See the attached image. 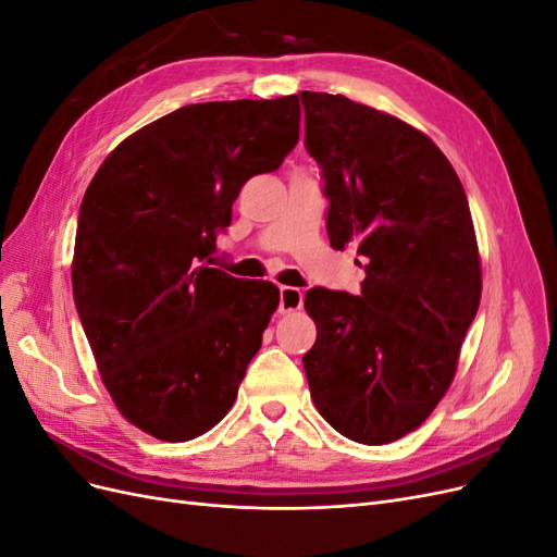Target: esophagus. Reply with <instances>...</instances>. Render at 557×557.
I'll use <instances>...</instances> for the list:
<instances>
[{
	"mask_svg": "<svg viewBox=\"0 0 557 557\" xmlns=\"http://www.w3.org/2000/svg\"><path fill=\"white\" fill-rule=\"evenodd\" d=\"M278 313H293L299 311L301 305H305V293L299 288H293V285H281L278 288Z\"/></svg>",
	"mask_w": 557,
	"mask_h": 557,
	"instance_id": "1",
	"label": "esophagus"
}]
</instances>
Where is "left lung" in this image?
Masks as SVG:
<instances>
[{
  "label": "left lung",
  "mask_w": 557,
  "mask_h": 557,
  "mask_svg": "<svg viewBox=\"0 0 557 557\" xmlns=\"http://www.w3.org/2000/svg\"><path fill=\"white\" fill-rule=\"evenodd\" d=\"M320 164L332 248H358L360 295L311 288V399L358 444L416 430L455 376L481 301V262L462 183L423 132L350 102L299 92Z\"/></svg>",
  "instance_id": "8db88e82"
}]
</instances>
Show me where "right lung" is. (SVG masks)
Instances as JSON below:
<instances>
[{"label":"right lung","instance_id":"add662e5","mask_svg":"<svg viewBox=\"0 0 557 557\" xmlns=\"http://www.w3.org/2000/svg\"><path fill=\"white\" fill-rule=\"evenodd\" d=\"M299 115L295 95L176 109L117 146L83 197L76 311L115 407L156 440L209 432L262 346L278 288L211 264L234 199L283 164Z\"/></svg>","mask_w":557,"mask_h":557}]
</instances>
